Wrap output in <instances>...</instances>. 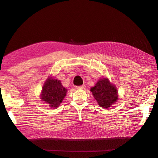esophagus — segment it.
<instances>
[{
  "mask_svg": "<svg viewBox=\"0 0 158 158\" xmlns=\"http://www.w3.org/2000/svg\"><path fill=\"white\" fill-rule=\"evenodd\" d=\"M85 88V85H80V86H76V89H84Z\"/></svg>",
  "mask_w": 158,
  "mask_h": 158,
  "instance_id": "obj_1",
  "label": "esophagus"
}]
</instances>
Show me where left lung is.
Listing matches in <instances>:
<instances>
[{
	"label": "left lung",
	"instance_id": "1",
	"mask_svg": "<svg viewBox=\"0 0 158 158\" xmlns=\"http://www.w3.org/2000/svg\"><path fill=\"white\" fill-rule=\"evenodd\" d=\"M90 91L99 106L103 109L111 107L118 98L117 87L106 77L99 79L94 86L91 88Z\"/></svg>",
	"mask_w": 158,
	"mask_h": 158
}]
</instances>
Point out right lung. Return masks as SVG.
<instances>
[{
    "label": "right lung",
    "mask_w": 158,
    "mask_h": 158,
    "mask_svg": "<svg viewBox=\"0 0 158 158\" xmlns=\"http://www.w3.org/2000/svg\"><path fill=\"white\" fill-rule=\"evenodd\" d=\"M66 93L67 89L62 85L60 80L49 76L43 85L40 99L51 108H56L63 102Z\"/></svg>",
    "instance_id": "right-lung-1"
}]
</instances>
